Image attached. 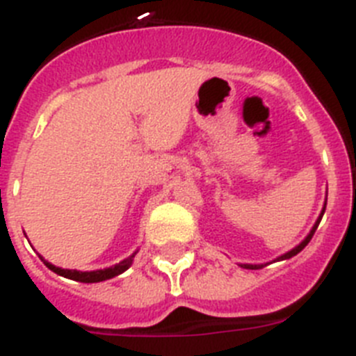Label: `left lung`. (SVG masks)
I'll return each mask as SVG.
<instances>
[{
    "label": "left lung",
    "mask_w": 356,
    "mask_h": 356,
    "mask_svg": "<svg viewBox=\"0 0 356 356\" xmlns=\"http://www.w3.org/2000/svg\"><path fill=\"white\" fill-rule=\"evenodd\" d=\"M325 210H326V203H325V207H323V212H321V216L317 217L316 225H314L312 229H310V234H308L307 237H305V241L301 242V244H298V246H296L294 250L289 251V253H285V254H282V257H278V259H276V260H287V259H291V257H294V254H298L301 250H303L305 246H307L308 242H310V238L314 237V234H316V229H317V226H319L321 219H323V213H325ZM241 266L244 267V269H262V267H264L262 264H260V266H253V264H241Z\"/></svg>",
    "instance_id": "1"
}]
</instances>
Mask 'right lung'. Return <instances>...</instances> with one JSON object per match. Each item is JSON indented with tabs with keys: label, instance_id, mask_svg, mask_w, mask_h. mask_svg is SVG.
Instances as JSON below:
<instances>
[{
	"label": "right lung",
	"instance_id": "add662e5",
	"mask_svg": "<svg viewBox=\"0 0 356 356\" xmlns=\"http://www.w3.org/2000/svg\"><path fill=\"white\" fill-rule=\"evenodd\" d=\"M134 257H135V253L131 254V257H128V259L122 260V262L115 264V266L106 267V269H97V271H76V269H62V267H56V266H53V264L46 262L42 257H40V260H44V264H46V266H48L53 273L64 276V278L74 280V282H81V284H97V282H105V280L114 278V276H118V275H121V273L127 271L128 267L131 266V262H134Z\"/></svg>",
	"mask_w": 356,
	"mask_h": 356
}]
</instances>
